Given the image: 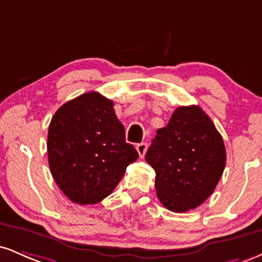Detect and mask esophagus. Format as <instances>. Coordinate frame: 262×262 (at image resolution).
<instances>
[{"instance_id":"34e87169","label":"esophagus","mask_w":262,"mask_h":262,"mask_svg":"<svg viewBox=\"0 0 262 262\" xmlns=\"http://www.w3.org/2000/svg\"><path fill=\"white\" fill-rule=\"evenodd\" d=\"M146 149H148V145H146V143L138 144V145H137V151H138V154H139L140 158H143V156L145 155Z\"/></svg>"}]
</instances>
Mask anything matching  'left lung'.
<instances>
[{
    "label": "left lung",
    "mask_w": 262,
    "mask_h": 262,
    "mask_svg": "<svg viewBox=\"0 0 262 262\" xmlns=\"http://www.w3.org/2000/svg\"><path fill=\"white\" fill-rule=\"evenodd\" d=\"M156 133L145 160L155 170L158 198L172 212L197 208L223 175V138L198 106L176 108L166 127Z\"/></svg>",
    "instance_id": "1"
}]
</instances>
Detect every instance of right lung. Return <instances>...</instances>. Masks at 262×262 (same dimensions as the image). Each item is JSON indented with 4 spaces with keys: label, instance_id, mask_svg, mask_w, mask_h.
<instances>
[{
    "label": "right lung",
    "instance_id": "right-lung-1",
    "mask_svg": "<svg viewBox=\"0 0 262 262\" xmlns=\"http://www.w3.org/2000/svg\"><path fill=\"white\" fill-rule=\"evenodd\" d=\"M113 102L87 92L54 114L48 132L50 172L62 193L77 204H95L110 196L127 166L139 158L125 141Z\"/></svg>",
    "mask_w": 262,
    "mask_h": 262
}]
</instances>
